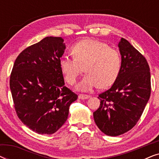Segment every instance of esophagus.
I'll return each mask as SVG.
<instances>
[{"instance_id": "34e87169", "label": "esophagus", "mask_w": 159, "mask_h": 159, "mask_svg": "<svg viewBox=\"0 0 159 159\" xmlns=\"http://www.w3.org/2000/svg\"><path fill=\"white\" fill-rule=\"evenodd\" d=\"M90 96L88 95H84V94H80L79 95V99L84 100V99H88Z\"/></svg>"}]
</instances>
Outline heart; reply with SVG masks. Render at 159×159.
I'll return each instance as SVG.
<instances>
[{
    "instance_id": "obj_1",
    "label": "heart",
    "mask_w": 159,
    "mask_h": 159,
    "mask_svg": "<svg viewBox=\"0 0 159 159\" xmlns=\"http://www.w3.org/2000/svg\"><path fill=\"white\" fill-rule=\"evenodd\" d=\"M73 57L61 58L59 65L67 83L74 84L83 71L87 75L77 84L82 91H90L95 87L108 88L114 83L121 69V58L118 51L102 41L84 39L71 48Z\"/></svg>"
}]
</instances>
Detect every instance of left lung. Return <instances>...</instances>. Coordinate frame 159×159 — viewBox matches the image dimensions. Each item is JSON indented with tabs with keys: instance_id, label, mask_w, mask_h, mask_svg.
I'll list each match as a JSON object with an SVG mask.
<instances>
[{
	"instance_id": "left-lung-1",
	"label": "left lung",
	"mask_w": 159,
	"mask_h": 159,
	"mask_svg": "<svg viewBox=\"0 0 159 159\" xmlns=\"http://www.w3.org/2000/svg\"><path fill=\"white\" fill-rule=\"evenodd\" d=\"M121 64L111 88L98 95L95 122L106 135L118 136L132 129L140 119L151 92V72L145 58L125 38L119 43Z\"/></svg>"
}]
</instances>
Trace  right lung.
<instances>
[{
    "label": "right lung",
    "mask_w": 159,
    "mask_h": 159,
    "mask_svg": "<svg viewBox=\"0 0 159 159\" xmlns=\"http://www.w3.org/2000/svg\"><path fill=\"white\" fill-rule=\"evenodd\" d=\"M66 48L61 37H46L17 56L10 76L14 108L23 124L40 134L66 122L78 95L64 85L59 61Z\"/></svg>",
    "instance_id": "add662e5"
}]
</instances>
